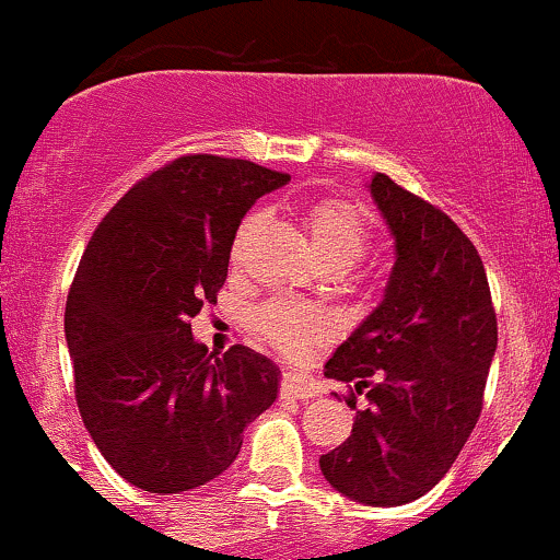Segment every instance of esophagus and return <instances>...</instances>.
<instances>
[{
    "mask_svg": "<svg viewBox=\"0 0 560 560\" xmlns=\"http://www.w3.org/2000/svg\"><path fill=\"white\" fill-rule=\"evenodd\" d=\"M281 395L292 397V400H311V397H316L318 392L311 382H305V378L287 374L284 382H281Z\"/></svg>",
    "mask_w": 560,
    "mask_h": 560,
    "instance_id": "obj_1",
    "label": "esophagus"
}]
</instances>
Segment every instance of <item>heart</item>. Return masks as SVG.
I'll return each mask as SVG.
<instances>
[{
  "label": "heart",
  "mask_w": 560,
  "mask_h": 560,
  "mask_svg": "<svg viewBox=\"0 0 560 560\" xmlns=\"http://www.w3.org/2000/svg\"><path fill=\"white\" fill-rule=\"evenodd\" d=\"M266 215L249 213L236 226L231 240V262H240L247 244L258 234ZM307 226H311L313 244H316L320 260L331 271H345L352 262L363 258L371 244V221L350 199L326 197L311 205L307 210ZM258 331L273 347H279L287 355H298L305 345L326 337L329 326L318 313L292 305V302L276 300L268 302L258 313Z\"/></svg>",
  "instance_id": "heart-1"
}]
</instances>
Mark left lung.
<instances>
[{
    "label": "left lung",
    "instance_id": "obj_1",
    "mask_svg": "<svg viewBox=\"0 0 560 560\" xmlns=\"http://www.w3.org/2000/svg\"><path fill=\"white\" fill-rule=\"evenodd\" d=\"M371 197L395 236V268L324 369L350 387L352 410L355 394L370 408L318 464L337 492L392 508L432 490L477 427L498 318L485 262L453 218L384 173Z\"/></svg>",
    "mask_w": 560,
    "mask_h": 560
}]
</instances>
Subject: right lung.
Instances as JSON below:
<instances>
[{"mask_svg":"<svg viewBox=\"0 0 560 560\" xmlns=\"http://www.w3.org/2000/svg\"><path fill=\"white\" fill-rule=\"evenodd\" d=\"M287 182L249 160L176 158L133 184L86 244L66 305L75 402L107 464L139 490L215 479L276 400L271 358L244 345L208 352L191 318L218 300L244 213Z\"/></svg>","mask_w":560,"mask_h":560,"instance_id":"right-lung-1","label":"right lung"}]
</instances>
